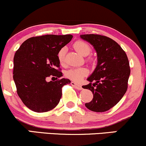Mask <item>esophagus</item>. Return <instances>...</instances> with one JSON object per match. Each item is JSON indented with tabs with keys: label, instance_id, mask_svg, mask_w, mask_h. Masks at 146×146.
<instances>
[{
	"label": "esophagus",
	"instance_id": "1",
	"mask_svg": "<svg viewBox=\"0 0 146 146\" xmlns=\"http://www.w3.org/2000/svg\"><path fill=\"white\" fill-rule=\"evenodd\" d=\"M71 85L74 87V88H75L76 90H81L83 89V88H82L81 85H78L77 83H74V82H71Z\"/></svg>",
	"mask_w": 146,
	"mask_h": 146
}]
</instances>
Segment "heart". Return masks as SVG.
Masks as SVG:
<instances>
[{"instance_id": "b5f03b06", "label": "heart", "mask_w": 146, "mask_h": 146, "mask_svg": "<svg viewBox=\"0 0 146 146\" xmlns=\"http://www.w3.org/2000/svg\"><path fill=\"white\" fill-rule=\"evenodd\" d=\"M74 48L83 56H87L91 52L90 45L86 42L78 40L74 43ZM66 47H63L58 52V59L61 65L64 64L65 60V54H66ZM88 74V70L85 68H71L66 71L65 76L72 81L75 82L81 81L84 76Z\"/></svg>"}]
</instances>
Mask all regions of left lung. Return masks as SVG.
<instances>
[{
    "mask_svg": "<svg viewBox=\"0 0 146 146\" xmlns=\"http://www.w3.org/2000/svg\"><path fill=\"white\" fill-rule=\"evenodd\" d=\"M80 36L90 42L97 54L96 68L87 78L90 83L82 86L93 94L92 100L85 105L93 112H106L117 104L127 91L130 74L128 58L121 47L110 38L98 34Z\"/></svg>",
    "mask_w": 146,
    "mask_h": 146,
    "instance_id": "8db88e82",
    "label": "left lung"
}]
</instances>
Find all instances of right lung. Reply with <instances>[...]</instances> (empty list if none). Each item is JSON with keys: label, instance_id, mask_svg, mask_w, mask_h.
<instances>
[{"label": "right lung", "instance_id": "add662e5", "mask_svg": "<svg viewBox=\"0 0 146 146\" xmlns=\"http://www.w3.org/2000/svg\"><path fill=\"white\" fill-rule=\"evenodd\" d=\"M72 37L71 34L32 37L16 52L13 78L17 94L32 111L45 112L54 108L61 98L63 86L71 83L64 78L50 82L47 79L63 76L57 55Z\"/></svg>", "mask_w": 146, "mask_h": 146}]
</instances>
